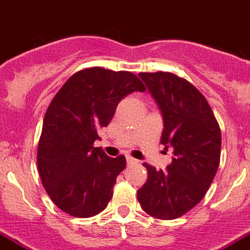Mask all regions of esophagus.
<instances>
[{"label": "esophagus", "mask_w": 250, "mask_h": 250, "mask_svg": "<svg viewBox=\"0 0 250 250\" xmlns=\"http://www.w3.org/2000/svg\"><path fill=\"white\" fill-rule=\"evenodd\" d=\"M136 163H138V160H136L134 158H132V157H127V164L128 165L136 164Z\"/></svg>", "instance_id": "esophagus-1"}]
</instances>
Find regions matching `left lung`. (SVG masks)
Here are the masks:
<instances>
[{"label":"left lung","mask_w":250,"mask_h":250,"mask_svg":"<svg viewBox=\"0 0 250 250\" xmlns=\"http://www.w3.org/2000/svg\"><path fill=\"white\" fill-rule=\"evenodd\" d=\"M159 107L165 149L174 158L165 171L144 163L146 183L137 191L142 208L159 220H175L199 204L214 179L221 158V129L208 102L185 79L171 72H141Z\"/></svg>","instance_id":"left-lung-1"}]
</instances>
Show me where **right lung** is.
I'll return each instance as SVG.
<instances>
[{"label":"right lung","mask_w":250,"mask_h":250,"mask_svg":"<svg viewBox=\"0 0 250 250\" xmlns=\"http://www.w3.org/2000/svg\"><path fill=\"white\" fill-rule=\"evenodd\" d=\"M134 91L146 87L132 72L88 67L74 74L49 104L37 163L46 193L70 216H95L112 199L125 158L108 157L93 143L121 100Z\"/></svg>","instance_id":"add662e5"}]
</instances>
